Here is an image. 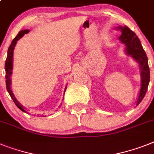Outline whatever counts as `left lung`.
<instances>
[{"mask_svg":"<svg viewBox=\"0 0 154 154\" xmlns=\"http://www.w3.org/2000/svg\"><path fill=\"white\" fill-rule=\"evenodd\" d=\"M116 29L120 30L122 33L119 38V40L125 45V49H124L125 53L128 56H131L139 66L141 86L136 101L137 106L144 97L149 82V68L148 65V58L142 46L140 40L132 30H131L127 26H118L116 27Z\"/></svg>","mask_w":154,"mask_h":154,"instance_id":"8db88e82","label":"left lung"}]
</instances>
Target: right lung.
<instances>
[{"label":"right lung","mask_w":154,"mask_h":154,"mask_svg":"<svg viewBox=\"0 0 154 154\" xmlns=\"http://www.w3.org/2000/svg\"><path fill=\"white\" fill-rule=\"evenodd\" d=\"M30 30H20L19 34L16 35V37L15 38L13 39V41L11 42V45H10L9 48L8 49V55H7V58H6V61H5V72H6V75H5V79H6V88H7V91L9 94V95L11 96V99L13 100L14 103L16 104V105L17 106L19 109L23 111V112H26V113L29 114V112H28V109H26V108H25L23 105H21L18 100L16 99V97H15V95H14L13 92L11 91V75L12 74V68H13V51H14V49H15V46H16V43H17V41L20 40L23 36L24 34H27L29 33ZM66 89H67V86H66L65 89H64V93L66 91ZM63 93V94H64ZM37 116H39V114H38Z\"/></svg>","instance_id":"obj_1"}]
</instances>
